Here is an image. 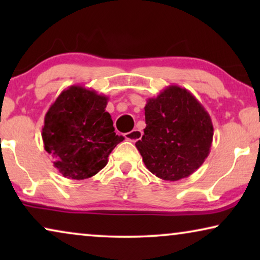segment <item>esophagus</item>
Masks as SVG:
<instances>
[{"label": "esophagus", "mask_w": 260, "mask_h": 260, "mask_svg": "<svg viewBox=\"0 0 260 260\" xmlns=\"http://www.w3.org/2000/svg\"><path fill=\"white\" fill-rule=\"evenodd\" d=\"M142 136H143V133L140 129H134L133 131H130V133L125 134V138L127 141H131V142H136V141H140Z\"/></svg>", "instance_id": "1"}]
</instances>
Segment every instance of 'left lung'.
Returning <instances> with one entry per match:
<instances>
[{
    "label": "left lung",
    "mask_w": 260,
    "mask_h": 260,
    "mask_svg": "<svg viewBox=\"0 0 260 260\" xmlns=\"http://www.w3.org/2000/svg\"><path fill=\"white\" fill-rule=\"evenodd\" d=\"M144 135L136 142L149 172L179 181L200 168L211 151L213 124L201 103L186 88L170 85L144 108Z\"/></svg>",
    "instance_id": "8db88e82"
}]
</instances>
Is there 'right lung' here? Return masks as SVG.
<instances>
[{
	"label": "right lung",
	"mask_w": 260,
	"mask_h": 260,
	"mask_svg": "<svg viewBox=\"0 0 260 260\" xmlns=\"http://www.w3.org/2000/svg\"><path fill=\"white\" fill-rule=\"evenodd\" d=\"M109 97L80 85L63 90L48 109L42 126L45 150L63 177L84 180L95 175L124 140L115 133L105 111Z\"/></svg>",
	"instance_id": "right-lung-1"
}]
</instances>
